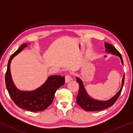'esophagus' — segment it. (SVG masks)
Instances as JSON below:
<instances>
[{
	"instance_id": "esophagus-1",
	"label": "esophagus",
	"mask_w": 133,
	"mask_h": 133,
	"mask_svg": "<svg viewBox=\"0 0 133 133\" xmlns=\"http://www.w3.org/2000/svg\"><path fill=\"white\" fill-rule=\"evenodd\" d=\"M71 80H72V78H71V77L70 75H67L66 76H65V83H69V82H70Z\"/></svg>"
}]
</instances>
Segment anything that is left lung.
<instances>
[{
    "instance_id": "left-lung-1",
    "label": "left lung",
    "mask_w": 133,
    "mask_h": 133,
    "mask_svg": "<svg viewBox=\"0 0 133 133\" xmlns=\"http://www.w3.org/2000/svg\"><path fill=\"white\" fill-rule=\"evenodd\" d=\"M104 45L105 51L107 53H111V55L117 56L120 57L121 64L123 65V58L120 52L111 44L108 43H104ZM76 81L79 84V91H78V93L77 96V101L76 102L83 110L88 111H100V110H104L112 106L117 100L118 97L120 96L123 89L124 82V74L122 79V84H121L120 90L118 91V93L116 94L115 96H114L109 100L106 101H101L91 98L85 90L82 80L77 77H76Z\"/></svg>"
}]
</instances>
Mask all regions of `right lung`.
<instances>
[{
    "instance_id": "add662e5",
    "label": "right lung",
    "mask_w": 133,
    "mask_h": 133,
    "mask_svg": "<svg viewBox=\"0 0 133 133\" xmlns=\"http://www.w3.org/2000/svg\"><path fill=\"white\" fill-rule=\"evenodd\" d=\"M28 43L22 44L10 56L5 75L6 89L11 98L18 107L30 111H40L46 109L53 102L57 90L64 84V76H50L43 84L32 91H22L15 85L10 73V63L16 56L28 46Z\"/></svg>"
}]
</instances>
